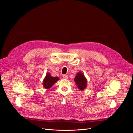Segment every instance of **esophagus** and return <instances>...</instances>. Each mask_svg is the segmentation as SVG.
<instances>
[{
	"mask_svg": "<svg viewBox=\"0 0 133 133\" xmlns=\"http://www.w3.org/2000/svg\"><path fill=\"white\" fill-rule=\"evenodd\" d=\"M63 77L64 79H67L68 78V76L67 75H64L63 76Z\"/></svg>",
	"mask_w": 133,
	"mask_h": 133,
	"instance_id": "esophagus-1",
	"label": "esophagus"
}]
</instances>
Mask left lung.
<instances>
[{"mask_svg":"<svg viewBox=\"0 0 133 133\" xmlns=\"http://www.w3.org/2000/svg\"><path fill=\"white\" fill-rule=\"evenodd\" d=\"M74 82L76 84L78 88L81 90H84L87 87V80L84 74L81 71L78 72L74 78Z\"/></svg>","mask_w":133,"mask_h":133,"instance_id":"8db88e82","label":"left lung"}]
</instances>
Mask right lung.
Here are the masks:
<instances>
[{
    "mask_svg": "<svg viewBox=\"0 0 133 133\" xmlns=\"http://www.w3.org/2000/svg\"><path fill=\"white\" fill-rule=\"evenodd\" d=\"M58 80H59V77H52L51 76L50 73L48 72L46 74V76L43 80V86L46 89H49Z\"/></svg>",
    "mask_w": 133,
    "mask_h": 133,
    "instance_id": "add662e5",
    "label": "right lung"
}]
</instances>
